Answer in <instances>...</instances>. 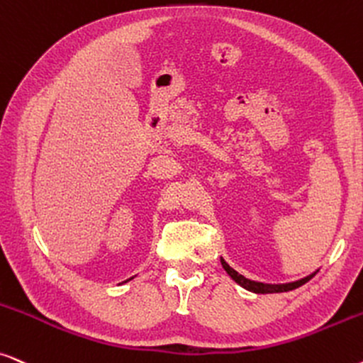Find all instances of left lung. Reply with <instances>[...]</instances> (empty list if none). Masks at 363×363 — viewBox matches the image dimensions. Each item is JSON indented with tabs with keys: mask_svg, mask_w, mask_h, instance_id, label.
I'll return each mask as SVG.
<instances>
[{
	"mask_svg": "<svg viewBox=\"0 0 363 363\" xmlns=\"http://www.w3.org/2000/svg\"><path fill=\"white\" fill-rule=\"evenodd\" d=\"M220 262H222L225 272H227V274L232 277V279L237 281L240 286H243V289L248 290V291H253V294H280V291L295 290V289H298V286H302L303 284H307L310 279H313V275L318 272V270L313 272V274H310L308 277H305V279H300V280H295V281H289V284H263V281L250 280V279H247V277L240 275L237 270H233V268L230 267L228 263L223 260V257H220Z\"/></svg>",
	"mask_w": 363,
	"mask_h": 363,
	"instance_id": "obj_1",
	"label": "left lung"
}]
</instances>
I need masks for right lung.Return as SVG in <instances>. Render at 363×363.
Segmentation results:
<instances>
[{
  "mask_svg": "<svg viewBox=\"0 0 363 363\" xmlns=\"http://www.w3.org/2000/svg\"><path fill=\"white\" fill-rule=\"evenodd\" d=\"M131 279H133V277H131ZM131 279H128V280H125V281H123V284H126V281H130Z\"/></svg>",
  "mask_w": 363,
  "mask_h": 363,
  "instance_id": "right-lung-1",
  "label": "right lung"
}]
</instances>
